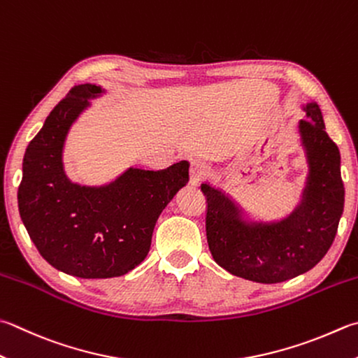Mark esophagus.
Here are the masks:
<instances>
[{"instance_id": "34e87169", "label": "esophagus", "mask_w": 358, "mask_h": 358, "mask_svg": "<svg viewBox=\"0 0 358 358\" xmlns=\"http://www.w3.org/2000/svg\"><path fill=\"white\" fill-rule=\"evenodd\" d=\"M208 173H210V170H208L206 162H201V160L192 162V165H190V184L192 185L201 184V182L208 176Z\"/></svg>"}]
</instances>
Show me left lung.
Masks as SVG:
<instances>
[{
    "instance_id": "obj_1",
    "label": "left lung",
    "mask_w": 358,
    "mask_h": 358,
    "mask_svg": "<svg viewBox=\"0 0 358 358\" xmlns=\"http://www.w3.org/2000/svg\"><path fill=\"white\" fill-rule=\"evenodd\" d=\"M304 110L299 132L310 173L301 204L289 217L249 224L224 193L201 185L208 249L220 266L238 278L260 284L293 279L320 263L335 240L345 208L340 151L327 136L318 104L308 103Z\"/></svg>"
}]
</instances>
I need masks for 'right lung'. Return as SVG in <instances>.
I'll list each match as a JSON object with an SVG mask.
<instances>
[{"label": "right lung", "instance_id": "1", "mask_svg": "<svg viewBox=\"0 0 358 358\" xmlns=\"http://www.w3.org/2000/svg\"><path fill=\"white\" fill-rule=\"evenodd\" d=\"M101 87L74 85L26 148L18 187L20 217L42 257L83 279L117 278L150 252L162 210L188 182V162L146 171L129 168L106 187L65 176L62 150L73 121Z\"/></svg>", "mask_w": 358, "mask_h": 358}]
</instances>
